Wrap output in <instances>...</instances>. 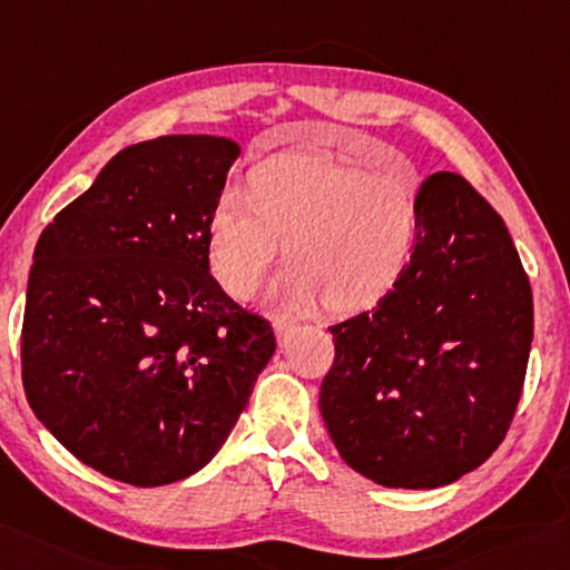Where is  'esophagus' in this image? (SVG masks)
I'll return each mask as SVG.
<instances>
[{
	"instance_id": "34e87169",
	"label": "esophagus",
	"mask_w": 570,
	"mask_h": 570,
	"mask_svg": "<svg viewBox=\"0 0 570 570\" xmlns=\"http://www.w3.org/2000/svg\"><path fill=\"white\" fill-rule=\"evenodd\" d=\"M273 327H275V337H277L279 345H285L287 337L295 333V325L291 321H285V317H277V321L273 323Z\"/></svg>"
}]
</instances>
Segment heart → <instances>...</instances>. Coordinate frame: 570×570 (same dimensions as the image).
I'll list each match as a JSON object with an SVG mask.
<instances>
[{
  "instance_id": "obj_1",
  "label": "heart",
  "mask_w": 570,
  "mask_h": 570,
  "mask_svg": "<svg viewBox=\"0 0 570 570\" xmlns=\"http://www.w3.org/2000/svg\"><path fill=\"white\" fill-rule=\"evenodd\" d=\"M247 199L223 193L207 217L205 249L229 295H253L287 245L293 259L269 291L279 311L321 301L335 315L371 311L411 267L423 233V179L371 173L325 153H277L247 169Z\"/></svg>"
}]
</instances>
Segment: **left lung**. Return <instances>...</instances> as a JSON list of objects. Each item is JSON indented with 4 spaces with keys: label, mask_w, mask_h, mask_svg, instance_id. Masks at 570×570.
<instances>
[{
    "label": "left lung",
    "mask_w": 570,
    "mask_h": 570,
    "mask_svg": "<svg viewBox=\"0 0 570 570\" xmlns=\"http://www.w3.org/2000/svg\"><path fill=\"white\" fill-rule=\"evenodd\" d=\"M421 245L373 311L331 327L321 413L343 461L385 488H438L511 428L533 341L531 283L501 215L455 173L423 183Z\"/></svg>",
    "instance_id": "1"
}]
</instances>
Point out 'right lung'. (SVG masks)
Instances as JSON below:
<instances>
[{"label": "right lung", "mask_w": 570, "mask_h": 570, "mask_svg": "<svg viewBox=\"0 0 570 570\" xmlns=\"http://www.w3.org/2000/svg\"><path fill=\"white\" fill-rule=\"evenodd\" d=\"M239 145H129L35 247L22 325L29 407L77 461L137 488L213 461L275 353L265 317L209 275L205 233Z\"/></svg>", "instance_id": "add662e5"}]
</instances>
